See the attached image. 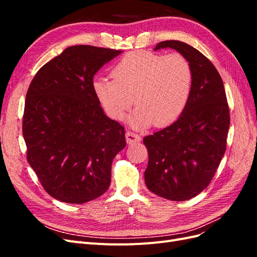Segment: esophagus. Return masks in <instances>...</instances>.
Masks as SVG:
<instances>
[{"mask_svg": "<svg viewBox=\"0 0 257 257\" xmlns=\"http://www.w3.org/2000/svg\"><path fill=\"white\" fill-rule=\"evenodd\" d=\"M126 137V143L127 144H135L141 141V136L136 133H133V132H127L125 134Z\"/></svg>", "mask_w": 257, "mask_h": 257, "instance_id": "esophagus-1", "label": "esophagus"}]
</instances>
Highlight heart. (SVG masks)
<instances>
[{"mask_svg": "<svg viewBox=\"0 0 257 257\" xmlns=\"http://www.w3.org/2000/svg\"><path fill=\"white\" fill-rule=\"evenodd\" d=\"M111 77L93 81L97 98L111 118L122 119L135 102L137 107L131 115L135 126L147 127L153 122L165 126L176 121L188 104L193 72L180 53L165 56L138 50L116 62Z\"/></svg>", "mask_w": 257, "mask_h": 257, "instance_id": "obj_1", "label": "heart"}]
</instances>
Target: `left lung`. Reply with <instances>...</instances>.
I'll list each match as a JSON object with an SVG mask.
<instances>
[{"instance_id": "left-lung-1", "label": "left lung", "mask_w": 257, "mask_h": 257, "mask_svg": "<svg viewBox=\"0 0 257 257\" xmlns=\"http://www.w3.org/2000/svg\"><path fill=\"white\" fill-rule=\"evenodd\" d=\"M172 48L190 62L193 80L184 110L169 126L144 138L149 162L147 188L175 201L195 197L209 185L226 149L229 108L223 80L203 53L179 41H165L154 50Z\"/></svg>"}]
</instances>
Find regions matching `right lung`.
<instances>
[{
	"mask_svg": "<svg viewBox=\"0 0 257 257\" xmlns=\"http://www.w3.org/2000/svg\"><path fill=\"white\" fill-rule=\"evenodd\" d=\"M121 52L72 46L36 73L27 92V159L45 191L63 203L103 195L112 161L126 146L124 127L104 113L93 89L98 69Z\"/></svg>",
	"mask_w": 257,
	"mask_h": 257,
	"instance_id": "obj_1",
	"label": "right lung"
}]
</instances>
